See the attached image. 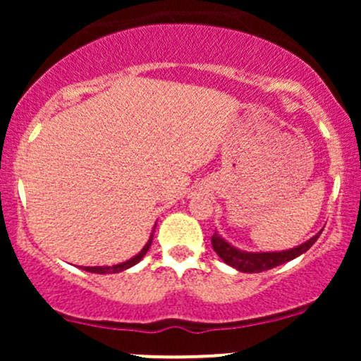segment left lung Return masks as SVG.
I'll list each match as a JSON object with an SVG mask.
<instances>
[{
	"label": "left lung",
	"instance_id": "left-lung-1",
	"mask_svg": "<svg viewBox=\"0 0 361 361\" xmlns=\"http://www.w3.org/2000/svg\"><path fill=\"white\" fill-rule=\"evenodd\" d=\"M321 233L312 235L309 241L300 244V246L292 247V250H287V251L247 252V251H241L238 250V247H234L233 244L227 243L226 239L215 231V234L212 235V247L224 263H227L229 267L235 268V270L243 273H261V271L271 270V268L275 267H280V264L287 263V261H292L295 259L297 256L304 255V252L317 241V238L321 235Z\"/></svg>",
	"mask_w": 361,
	"mask_h": 361
}]
</instances>
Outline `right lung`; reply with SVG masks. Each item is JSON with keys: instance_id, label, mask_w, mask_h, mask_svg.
Returning a JSON list of instances; mask_svg holds the SVG:
<instances>
[{"instance_id": "obj_1", "label": "right lung", "mask_w": 361, "mask_h": 361, "mask_svg": "<svg viewBox=\"0 0 361 361\" xmlns=\"http://www.w3.org/2000/svg\"><path fill=\"white\" fill-rule=\"evenodd\" d=\"M154 229H156V226H154ZM152 233H154V231H152ZM151 244H152V234H151V238H149V241L146 243V246H144L142 250H140L139 255H135L134 258L123 261V263H118V264H111V267H82V270L91 271V273H100V275H105V273H120L123 270H128V268L134 267V264H137L139 261L146 256V252L149 251V247H151Z\"/></svg>"}]
</instances>
